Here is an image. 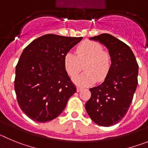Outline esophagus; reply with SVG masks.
<instances>
[{
	"mask_svg": "<svg viewBox=\"0 0 148 148\" xmlns=\"http://www.w3.org/2000/svg\"><path fill=\"white\" fill-rule=\"evenodd\" d=\"M76 90H77V92H80L81 90H82V88L80 87H77Z\"/></svg>",
	"mask_w": 148,
	"mask_h": 148,
	"instance_id": "34e87169",
	"label": "esophagus"
}]
</instances>
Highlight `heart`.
Segmentation results:
<instances>
[{
    "label": "heart",
    "mask_w": 148,
    "mask_h": 148,
    "mask_svg": "<svg viewBox=\"0 0 148 148\" xmlns=\"http://www.w3.org/2000/svg\"><path fill=\"white\" fill-rule=\"evenodd\" d=\"M76 53L68 52L65 54L64 64L66 73L76 75L84 66V73L73 78V82L81 87L89 86L96 80L103 81L107 77L111 66L109 53L104 51L103 47L95 41H85L78 46Z\"/></svg>",
    "instance_id": "1"
}]
</instances>
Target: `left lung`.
I'll return each mask as SVG.
<instances>
[{
	"mask_svg": "<svg viewBox=\"0 0 148 148\" xmlns=\"http://www.w3.org/2000/svg\"><path fill=\"white\" fill-rule=\"evenodd\" d=\"M109 51L111 66L104 82L90 88L85 108L97 125L109 127L121 121L130 108L138 84V65L129 46L110 34L90 38Z\"/></svg>",
	"mask_w": 148,
	"mask_h": 148,
	"instance_id": "8db88e82",
	"label": "left lung"
}]
</instances>
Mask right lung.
<instances>
[{"label":"right lung","instance_id":"1","mask_svg":"<svg viewBox=\"0 0 148 148\" xmlns=\"http://www.w3.org/2000/svg\"><path fill=\"white\" fill-rule=\"evenodd\" d=\"M82 38L47 34L22 52L15 68V90L19 107L32 120L46 122L58 117L76 92L64 58Z\"/></svg>","mask_w":148,"mask_h":148}]
</instances>
